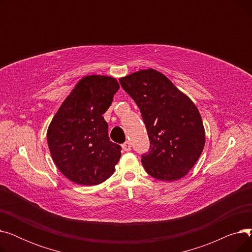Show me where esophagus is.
<instances>
[{"label": "esophagus", "instance_id": "obj_1", "mask_svg": "<svg viewBox=\"0 0 252 252\" xmlns=\"http://www.w3.org/2000/svg\"><path fill=\"white\" fill-rule=\"evenodd\" d=\"M122 147H123L124 151H126V152L130 151V149H131V146H130V143H129V142H126V143H124V144L122 145Z\"/></svg>", "mask_w": 252, "mask_h": 252}]
</instances>
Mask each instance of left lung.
Instances as JSON below:
<instances>
[{
  "instance_id": "left-lung-1",
  "label": "left lung",
  "mask_w": 252,
  "mask_h": 252,
  "mask_svg": "<svg viewBox=\"0 0 252 252\" xmlns=\"http://www.w3.org/2000/svg\"><path fill=\"white\" fill-rule=\"evenodd\" d=\"M122 87L141 110L150 140L142 164L151 177L177 181L186 176L205 144L201 115L193 101L153 68L119 78Z\"/></svg>"
}]
</instances>
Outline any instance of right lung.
I'll list each match as a JSON object with an SVG mask.
<instances>
[{"mask_svg": "<svg viewBox=\"0 0 252 252\" xmlns=\"http://www.w3.org/2000/svg\"><path fill=\"white\" fill-rule=\"evenodd\" d=\"M119 89L116 78L86 75L57 110L47 130L52 159L69 181L85 186L110 178L122 156L121 146L108 137L103 114Z\"/></svg>", "mask_w": 252, "mask_h": 252, "instance_id": "obj_1", "label": "right lung"}]
</instances>
